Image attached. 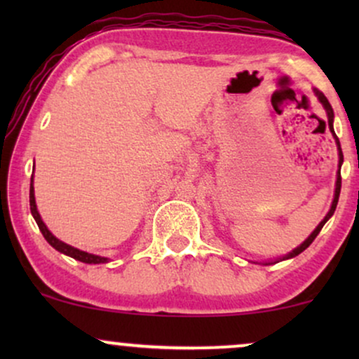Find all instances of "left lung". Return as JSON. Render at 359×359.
Instances as JSON below:
<instances>
[{
    "label": "left lung",
    "mask_w": 359,
    "mask_h": 359,
    "mask_svg": "<svg viewBox=\"0 0 359 359\" xmlns=\"http://www.w3.org/2000/svg\"><path fill=\"white\" fill-rule=\"evenodd\" d=\"M314 94H316V97L317 100H319V102L320 104H323V108L325 109V114H327V123H329V130H331V133H332V137H334V140H336V145H337V155H339V170H337V175H336V189H334V199H332V204H331V209H329V212L325 214L324 216V219L319 222V224H317V228L314 229V231H312L311 234H309V238L306 241L302 243V245H299L297 248H294L290 251V253H287L285 257H282V258H278V259H275V262H263V265H271V263H278V262H282V259H290V258H294V257H297V255H300L302 253L304 250L306 248H309V245H311L312 241L316 240V236L317 234H319V231L320 229H323V226L325 224V222L329 221V217L332 216V214H334V211H336V205H337V201H339V192H341V165H343V150H341V143H339V138L336 137V133H334V126H332V123H334V111H332V108H331V104H329V101H327V97L324 96L323 93H320V90H317V89H314Z\"/></svg>",
    "instance_id": "8db88e82"
}]
</instances>
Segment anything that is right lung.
Instances as JSON below:
<instances>
[{"label": "right lung", "instance_id": "add662e5", "mask_svg": "<svg viewBox=\"0 0 359 359\" xmlns=\"http://www.w3.org/2000/svg\"><path fill=\"white\" fill-rule=\"evenodd\" d=\"M34 168H35V165H34ZM30 211H32V216H34V219L36 221V224H39V229L42 231L43 238L47 240V243L52 246V248H55L57 251H60V253H64V255H67V257L77 259V262L89 263V265H93V263L96 265V263H108L109 262V258H106V257H100V255H93V253H88V251L74 248V246L67 245V243H64V241H60L59 238H55L50 231H48V228L45 226L42 217H40L39 209H36L34 175H32V182H30Z\"/></svg>", "mask_w": 359, "mask_h": 359}]
</instances>
